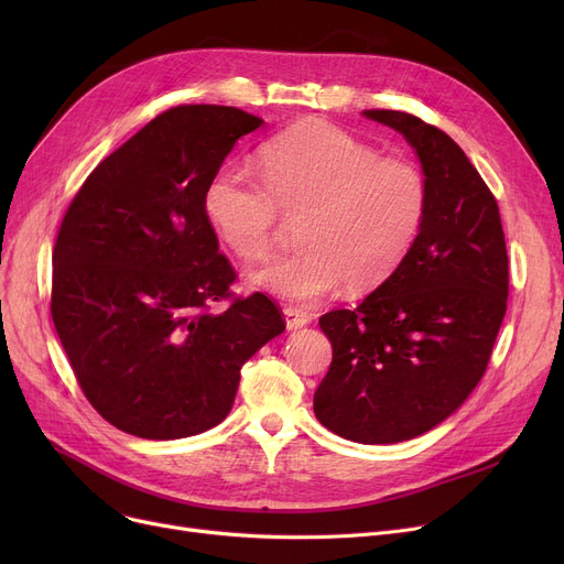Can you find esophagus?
<instances>
[{
    "mask_svg": "<svg viewBox=\"0 0 564 564\" xmlns=\"http://www.w3.org/2000/svg\"><path fill=\"white\" fill-rule=\"evenodd\" d=\"M283 317H285V327L290 329V332H294V329H302V327H306V324H311V315L308 313H304V311H300V308H283Z\"/></svg>",
    "mask_w": 564,
    "mask_h": 564,
    "instance_id": "esophagus-1",
    "label": "esophagus"
}]
</instances>
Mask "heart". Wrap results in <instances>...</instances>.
<instances>
[{
  "label": "heart",
  "instance_id": "obj_1",
  "mask_svg": "<svg viewBox=\"0 0 564 564\" xmlns=\"http://www.w3.org/2000/svg\"><path fill=\"white\" fill-rule=\"evenodd\" d=\"M260 177L221 166L205 185L203 213L245 260L270 253L279 213L302 217V249L247 276L292 304H313L340 283L361 292L389 279L427 213V183L416 164L379 158L372 145L324 121H302L267 141Z\"/></svg>",
  "mask_w": 564,
  "mask_h": 564
}]
</instances>
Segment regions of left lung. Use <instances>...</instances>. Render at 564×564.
Returning <instances> with one entry per match:
<instances>
[{
	"instance_id": "1",
	"label": "left lung",
	"mask_w": 564,
	"mask_h": 564,
	"mask_svg": "<svg viewBox=\"0 0 564 564\" xmlns=\"http://www.w3.org/2000/svg\"><path fill=\"white\" fill-rule=\"evenodd\" d=\"M400 132L427 183V213L398 270L357 308L319 317L334 359L313 411L334 434L387 446L455 413L482 379L508 308L498 203L462 148L421 118L368 109Z\"/></svg>"
}]
</instances>
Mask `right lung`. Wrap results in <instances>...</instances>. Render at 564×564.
Returning a JSON list of instances; mask_svg holds the SVG:
<instances>
[{
  "instance_id": "right-lung-1",
  "label": "right lung",
  "mask_w": 564,
  "mask_h": 564,
  "mask_svg": "<svg viewBox=\"0 0 564 564\" xmlns=\"http://www.w3.org/2000/svg\"><path fill=\"white\" fill-rule=\"evenodd\" d=\"M264 121L237 107H173L102 160L52 253V319L88 402L151 441L200 434L235 402L240 370L285 332L262 292L224 313L232 267L203 192Z\"/></svg>"
}]
</instances>
